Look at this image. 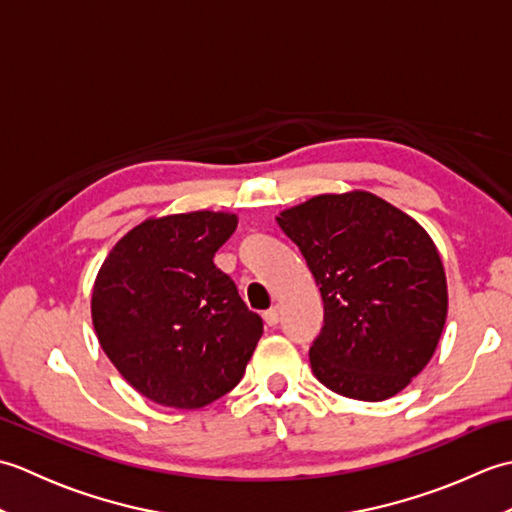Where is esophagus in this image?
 <instances>
[{
    "instance_id": "1",
    "label": "esophagus",
    "mask_w": 512,
    "mask_h": 512,
    "mask_svg": "<svg viewBox=\"0 0 512 512\" xmlns=\"http://www.w3.org/2000/svg\"><path fill=\"white\" fill-rule=\"evenodd\" d=\"M264 321L266 325H270V328H275V325L279 323V308H270L264 312Z\"/></svg>"
}]
</instances>
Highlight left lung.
Instances as JSON below:
<instances>
[{"instance_id": "obj_1", "label": "left lung", "mask_w": 512, "mask_h": 512, "mask_svg": "<svg viewBox=\"0 0 512 512\" xmlns=\"http://www.w3.org/2000/svg\"><path fill=\"white\" fill-rule=\"evenodd\" d=\"M277 224L321 290L314 376L347 398L396 396L431 361L447 321V277L429 233L367 191L317 195Z\"/></svg>"}]
</instances>
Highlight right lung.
<instances>
[{
    "label": "right lung",
    "mask_w": 512,
    "mask_h": 512,
    "mask_svg": "<svg viewBox=\"0 0 512 512\" xmlns=\"http://www.w3.org/2000/svg\"><path fill=\"white\" fill-rule=\"evenodd\" d=\"M237 215L149 217L110 250L92 290V321L107 358L145 398L200 409L242 380L262 317L246 308L213 257Z\"/></svg>",
    "instance_id": "right-lung-1"
}]
</instances>
